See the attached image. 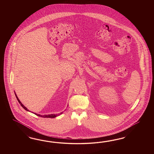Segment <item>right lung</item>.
I'll return each instance as SVG.
<instances>
[{
  "label": "right lung",
  "instance_id": "add662e5",
  "mask_svg": "<svg viewBox=\"0 0 154 154\" xmlns=\"http://www.w3.org/2000/svg\"><path fill=\"white\" fill-rule=\"evenodd\" d=\"M15 94V95H16V97L17 98V100H18V102H19V103L20 104V105L23 107V108H24L25 110H26V111H29V110H28V109H27V108L25 107L24 106H23V104L21 103V102L20 101V100H19V98L17 97V95L16 94V93H14ZM63 113V112H61L60 113H59V114H51V115H43V116H42V115H39V114H37V113H34L35 115H37L39 117H45V118H54V117H56V116H57L58 115H60L61 114H62Z\"/></svg>",
  "mask_w": 154,
  "mask_h": 154
}]
</instances>
